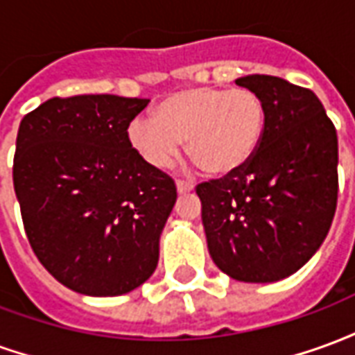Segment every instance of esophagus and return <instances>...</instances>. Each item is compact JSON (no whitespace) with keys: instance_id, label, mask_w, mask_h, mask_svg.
Returning <instances> with one entry per match:
<instances>
[{"instance_id":"esophagus-1","label":"esophagus","mask_w":355,"mask_h":355,"mask_svg":"<svg viewBox=\"0 0 355 355\" xmlns=\"http://www.w3.org/2000/svg\"><path fill=\"white\" fill-rule=\"evenodd\" d=\"M177 190L178 193H188L193 190L192 182H186V180H177Z\"/></svg>"}]
</instances>
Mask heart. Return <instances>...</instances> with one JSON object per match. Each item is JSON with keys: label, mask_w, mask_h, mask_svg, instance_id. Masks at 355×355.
<instances>
[{"label": "heart", "mask_w": 355, "mask_h": 355, "mask_svg": "<svg viewBox=\"0 0 355 355\" xmlns=\"http://www.w3.org/2000/svg\"><path fill=\"white\" fill-rule=\"evenodd\" d=\"M266 131V104L251 89L193 87L169 94L154 119L135 117L127 140L142 162L167 169L180 144L209 177H230L251 162Z\"/></svg>", "instance_id": "obj_1"}]
</instances>
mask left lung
I'll return each mask as SVG.
<instances>
[{"label":"left lung","instance_id":"8db88e82","mask_svg":"<svg viewBox=\"0 0 355 355\" xmlns=\"http://www.w3.org/2000/svg\"><path fill=\"white\" fill-rule=\"evenodd\" d=\"M266 104V131L245 167L201 182V220L211 259L245 283L289 277L320 249L338 198V140L310 89L275 76L236 80Z\"/></svg>","mask_w":355,"mask_h":355}]
</instances>
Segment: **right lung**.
Listing matches in <instances>:
<instances>
[{
    "label": "right lung",
    "mask_w": 355,
    "mask_h": 355,
    "mask_svg": "<svg viewBox=\"0 0 355 355\" xmlns=\"http://www.w3.org/2000/svg\"><path fill=\"white\" fill-rule=\"evenodd\" d=\"M148 102L55 96L20 121L12 184L28 241L45 270L81 295H125L157 266L177 186L127 140Z\"/></svg>",
    "instance_id": "add662e5"
}]
</instances>
